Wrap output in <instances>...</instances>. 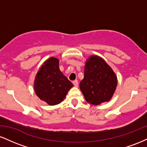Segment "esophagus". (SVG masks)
<instances>
[{"instance_id": "esophagus-1", "label": "esophagus", "mask_w": 147, "mask_h": 147, "mask_svg": "<svg viewBox=\"0 0 147 147\" xmlns=\"http://www.w3.org/2000/svg\"><path fill=\"white\" fill-rule=\"evenodd\" d=\"M72 83H73L74 86H75V87L78 86V81H77V80H75L73 82H72Z\"/></svg>"}]
</instances>
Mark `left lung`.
<instances>
[{
	"mask_svg": "<svg viewBox=\"0 0 147 147\" xmlns=\"http://www.w3.org/2000/svg\"><path fill=\"white\" fill-rule=\"evenodd\" d=\"M117 86V78L104 59L91 55L87 59L84 77L79 84L86 101L93 105L109 102Z\"/></svg>",
	"mask_w": 147,
	"mask_h": 147,
	"instance_id": "8db88e82",
	"label": "left lung"
}]
</instances>
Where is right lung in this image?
I'll list each match as a JSON object with an SVG mask.
<instances>
[{
    "label": "right lung",
    "instance_id": "1",
    "mask_svg": "<svg viewBox=\"0 0 147 147\" xmlns=\"http://www.w3.org/2000/svg\"><path fill=\"white\" fill-rule=\"evenodd\" d=\"M59 63V60L56 57L47 59L36 73L34 82L36 95L50 106L60 104L73 86L61 72Z\"/></svg>",
    "mask_w": 147,
    "mask_h": 147
}]
</instances>
